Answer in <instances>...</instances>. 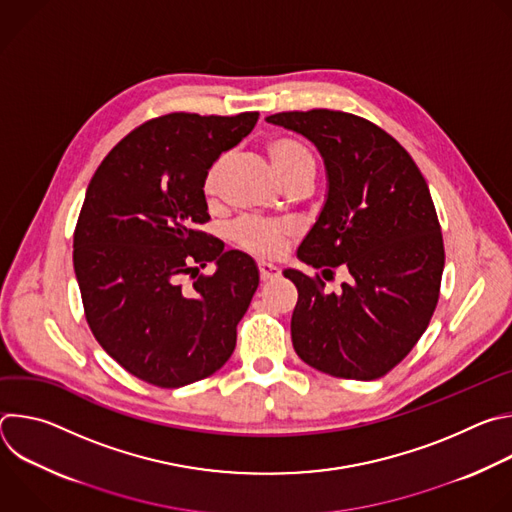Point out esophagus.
Returning <instances> with one entry per match:
<instances>
[{"mask_svg": "<svg viewBox=\"0 0 512 512\" xmlns=\"http://www.w3.org/2000/svg\"><path fill=\"white\" fill-rule=\"evenodd\" d=\"M257 267H259V275H261V279H263V281H269V279L279 277V269H277L273 263L259 261V263H257Z\"/></svg>", "mask_w": 512, "mask_h": 512, "instance_id": "obj_1", "label": "esophagus"}]
</instances>
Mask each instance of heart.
<instances>
[{
	"mask_svg": "<svg viewBox=\"0 0 512 512\" xmlns=\"http://www.w3.org/2000/svg\"><path fill=\"white\" fill-rule=\"evenodd\" d=\"M265 152L275 174L285 186L294 182L314 180L316 158L304 141L289 135H273L265 141ZM227 164L229 154L216 156L208 164L202 176V194L208 200H214L218 192H221V182ZM294 237L296 229L289 223L267 221V218L257 216H243L231 227L233 243L257 257H277Z\"/></svg>",
	"mask_w": 512,
	"mask_h": 512,
	"instance_id": "1",
	"label": "heart"
}]
</instances>
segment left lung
<instances>
[{
    "mask_svg": "<svg viewBox=\"0 0 512 512\" xmlns=\"http://www.w3.org/2000/svg\"><path fill=\"white\" fill-rule=\"evenodd\" d=\"M308 137L328 172V198L298 257L322 273L285 269L298 287L291 342L310 367L373 381L417 344L440 300L442 227L417 164L373 121L330 109L267 117ZM349 273L336 295L324 278Z\"/></svg>",
    "mask_w": 512,
    "mask_h": 512,
    "instance_id": "left-lung-1",
    "label": "left lung"
}]
</instances>
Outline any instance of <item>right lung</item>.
<instances>
[{
  "label": "right lung",
  "instance_id": "add662e5",
  "mask_svg": "<svg viewBox=\"0 0 512 512\" xmlns=\"http://www.w3.org/2000/svg\"><path fill=\"white\" fill-rule=\"evenodd\" d=\"M257 119V111L154 117L89 182L72 239L85 318L103 350L154 387L206 379L235 350L259 271L198 229L210 221L202 176ZM208 262L217 271L200 274Z\"/></svg>",
  "mask_w": 512,
  "mask_h": 512
}]
</instances>
